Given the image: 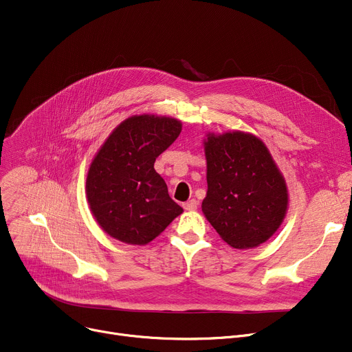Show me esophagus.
Returning a JSON list of instances; mask_svg holds the SVG:
<instances>
[{
    "label": "esophagus",
    "instance_id": "34e87169",
    "mask_svg": "<svg viewBox=\"0 0 352 352\" xmlns=\"http://www.w3.org/2000/svg\"><path fill=\"white\" fill-rule=\"evenodd\" d=\"M182 207H184V210H186V211H194L198 207V202L195 199H190L187 202H184Z\"/></svg>",
    "mask_w": 352,
    "mask_h": 352
}]
</instances>
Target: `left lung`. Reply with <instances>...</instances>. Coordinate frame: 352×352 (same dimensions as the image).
<instances>
[{
    "label": "left lung",
    "instance_id": "obj_1",
    "mask_svg": "<svg viewBox=\"0 0 352 352\" xmlns=\"http://www.w3.org/2000/svg\"><path fill=\"white\" fill-rule=\"evenodd\" d=\"M207 197L202 212L232 248H252L280 228L288 208L285 179L265 144L252 134H208Z\"/></svg>",
    "mask_w": 352,
    "mask_h": 352
}]
</instances>
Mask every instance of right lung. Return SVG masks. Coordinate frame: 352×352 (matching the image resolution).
I'll return each instance as SVG.
<instances>
[{"mask_svg":"<svg viewBox=\"0 0 352 352\" xmlns=\"http://www.w3.org/2000/svg\"><path fill=\"white\" fill-rule=\"evenodd\" d=\"M181 121L134 116L105 140L87 175V199L100 227L121 243L145 245L182 208L171 199L154 162L179 135Z\"/></svg>","mask_w":352,"mask_h":352,"instance_id":"obj_1","label":"right lung"}]
</instances>
